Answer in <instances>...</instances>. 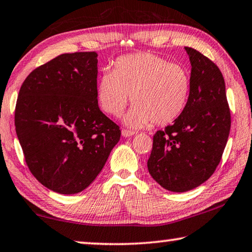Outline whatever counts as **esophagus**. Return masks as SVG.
<instances>
[{
	"label": "esophagus",
	"instance_id": "esophagus-1",
	"mask_svg": "<svg viewBox=\"0 0 252 252\" xmlns=\"http://www.w3.org/2000/svg\"><path fill=\"white\" fill-rule=\"evenodd\" d=\"M135 132L134 131H131V130H126V129H122V135L123 137H132V135H134Z\"/></svg>",
	"mask_w": 252,
	"mask_h": 252
}]
</instances>
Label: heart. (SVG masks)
<instances>
[{"label":"heart","mask_w":252,"mask_h":252,"mask_svg":"<svg viewBox=\"0 0 252 252\" xmlns=\"http://www.w3.org/2000/svg\"><path fill=\"white\" fill-rule=\"evenodd\" d=\"M190 77L183 66L160 56L138 53L123 56L98 79L96 97L102 111L118 117L130 98L134 105L125 118L132 127L151 121L165 126L179 118L189 103Z\"/></svg>","instance_id":"1"}]
</instances>
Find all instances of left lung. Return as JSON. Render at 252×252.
Wrapping results in <instances>:
<instances>
[{"mask_svg": "<svg viewBox=\"0 0 252 252\" xmlns=\"http://www.w3.org/2000/svg\"><path fill=\"white\" fill-rule=\"evenodd\" d=\"M190 70L189 103L173 125L154 135L149 174L170 191H187L206 182L226 146L231 114L221 70L209 58L185 47Z\"/></svg>", "mask_w": 252, "mask_h": 252, "instance_id": "8db88e82", "label": "left lung"}]
</instances>
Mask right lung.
Segmentation results:
<instances>
[{"label": "right lung", "instance_id": "1", "mask_svg": "<svg viewBox=\"0 0 252 252\" xmlns=\"http://www.w3.org/2000/svg\"><path fill=\"white\" fill-rule=\"evenodd\" d=\"M97 54H63L28 75L19 92L15 131L31 174L56 193L76 194L103 169L121 137L99 110Z\"/></svg>", "mask_w": 252, "mask_h": 252}]
</instances>
